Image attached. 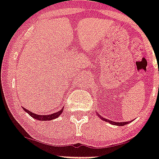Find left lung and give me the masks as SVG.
<instances>
[{"instance_id":"1","label":"left lung","mask_w":159,"mask_h":159,"mask_svg":"<svg viewBox=\"0 0 159 159\" xmlns=\"http://www.w3.org/2000/svg\"><path fill=\"white\" fill-rule=\"evenodd\" d=\"M97 114V116L99 117H100V119L103 120V121H104V122H109V123H110V124L112 125H115V126H125V125L128 124L129 122H113V121H110V120L109 119H106V118H104V117H103L102 116H100L99 113H96Z\"/></svg>"}]
</instances>
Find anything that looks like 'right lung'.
<instances>
[{
  "mask_svg": "<svg viewBox=\"0 0 159 159\" xmlns=\"http://www.w3.org/2000/svg\"><path fill=\"white\" fill-rule=\"evenodd\" d=\"M24 110L25 111V112H27V113H28L31 117H33L34 119L39 120V121H51V120L55 119V118H57V117H59V116L61 115V113H63V111H64V109H62L61 110L58 111L56 113L49 114V115H39V114H37V113H33V112H31V111L26 109L25 108H24Z\"/></svg>",
  "mask_w": 159,
  "mask_h": 159,
  "instance_id": "add662e5",
  "label": "right lung"
}]
</instances>
